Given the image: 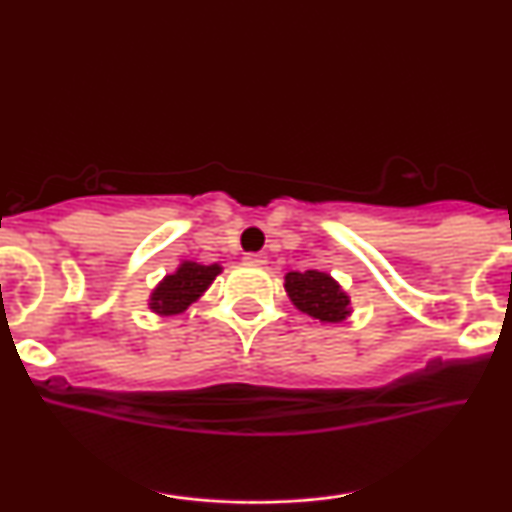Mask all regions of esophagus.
<instances>
[{
	"mask_svg": "<svg viewBox=\"0 0 512 512\" xmlns=\"http://www.w3.org/2000/svg\"><path fill=\"white\" fill-rule=\"evenodd\" d=\"M245 262L262 267V264H267V255H262V252H248V255H245Z\"/></svg>",
	"mask_w": 512,
	"mask_h": 512,
	"instance_id": "esophagus-1",
	"label": "esophagus"
}]
</instances>
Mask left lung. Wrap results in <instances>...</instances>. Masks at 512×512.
I'll return each instance as SVG.
<instances>
[{
    "mask_svg": "<svg viewBox=\"0 0 512 512\" xmlns=\"http://www.w3.org/2000/svg\"><path fill=\"white\" fill-rule=\"evenodd\" d=\"M284 289L301 313L320 322H342L351 313L349 296L327 272H317V269L289 272L284 279Z\"/></svg>",
    "mask_w": 512,
    "mask_h": 512,
    "instance_id": "8db88e82",
    "label": "left lung"
}]
</instances>
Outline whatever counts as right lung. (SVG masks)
I'll list each match as a JSON object with an SVG mask.
<instances>
[{
  "label": "right lung",
  "instance_id": "obj_1",
  "mask_svg": "<svg viewBox=\"0 0 512 512\" xmlns=\"http://www.w3.org/2000/svg\"><path fill=\"white\" fill-rule=\"evenodd\" d=\"M221 274L219 264L180 262L173 274L163 276L149 298V308L158 315H180L209 289L211 281Z\"/></svg>",
  "mask_w": 512,
  "mask_h": 512
}]
</instances>
